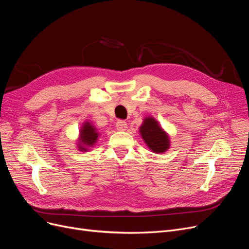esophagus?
<instances>
[{"mask_svg": "<svg viewBox=\"0 0 249 249\" xmlns=\"http://www.w3.org/2000/svg\"><path fill=\"white\" fill-rule=\"evenodd\" d=\"M116 127H117V130H119V131H125L127 129V123L125 121L119 120L116 123Z\"/></svg>", "mask_w": 249, "mask_h": 249, "instance_id": "obj_1", "label": "esophagus"}]
</instances>
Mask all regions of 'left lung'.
Wrapping results in <instances>:
<instances>
[{
	"label": "left lung",
	"mask_w": 249,
	"mask_h": 249,
	"mask_svg": "<svg viewBox=\"0 0 249 249\" xmlns=\"http://www.w3.org/2000/svg\"><path fill=\"white\" fill-rule=\"evenodd\" d=\"M138 131L143 142L155 154H164L171 147L170 135L153 116L144 117Z\"/></svg>",
	"instance_id": "left-lung-1"
}]
</instances>
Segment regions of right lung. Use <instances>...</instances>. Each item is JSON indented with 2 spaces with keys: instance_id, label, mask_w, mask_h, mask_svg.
<instances>
[{
  "instance_id": "add662e5",
  "label": "right lung",
  "mask_w": 249,
  "mask_h": 249,
  "mask_svg": "<svg viewBox=\"0 0 249 249\" xmlns=\"http://www.w3.org/2000/svg\"><path fill=\"white\" fill-rule=\"evenodd\" d=\"M101 133L93 125L92 121H84L79 129L78 137L76 139V147L79 151H89L98 142Z\"/></svg>"
}]
</instances>
